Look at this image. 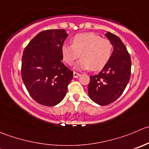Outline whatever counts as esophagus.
<instances>
[{
	"instance_id": "34e87169",
	"label": "esophagus",
	"mask_w": 149,
	"mask_h": 149,
	"mask_svg": "<svg viewBox=\"0 0 149 149\" xmlns=\"http://www.w3.org/2000/svg\"><path fill=\"white\" fill-rule=\"evenodd\" d=\"M81 76V74L79 73H77V72H73V77L74 78H78Z\"/></svg>"
}]
</instances>
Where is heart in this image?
I'll list each match as a JSON object with an SVG mask.
<instances>
[{"label":"heart","mask_w":149,"mask_h":149,"mask_svg":"<svg viewBox=\"0 0 149 149\" xmlns=\"http://www.w3.org/2000/svg\"><path fill=\"white\" fill-rule=\"evenodd\" d=\"M113 45L110 40L92 33H79L72 38V44H65L61 52L63 60L73 65L81 54L77 68L100 70L105 67L113 54Z\"/></svg>","instance_id":"obj_1"}]
</instances>
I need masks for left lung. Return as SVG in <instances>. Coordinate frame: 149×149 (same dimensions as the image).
I'll return each instance as SVG.
<instances>
[{"mask_svg":"<svg viewBox=\"0 0 149 149\" xmlns=\"http://www.w3.org/2000/svg\"><path fill=\"white\" fill-rule=\"evenodd\" d=\"M105 36L113 45V54L102 70L90 76L88 94L100 105L114 102L125 91L131 75V58L126 47L116 35L108 32Z\"/></svg>","mask_w":149,"mask_h":149,"instance_id":"obj_1","label":"left lung"}]
</instances>
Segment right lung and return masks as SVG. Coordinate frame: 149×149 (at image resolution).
<instances>
[{
	"label": "right lung",
	"mask_w": 149,
	"mask_h": 149,
	"mask_svg": "<svg viewBox=\"0 0 149 149\" xmlns=\"http://www.w3.org/2000/svg\"><path fill=\"white\" fill-rule=\"evenodd\" d=\"M68 36L64 29L44 30L23 52L22 79L32 98L41 105L61 102L73 78V72L62 63L61 49Z\"/></svg>",
	"instance_id": "right-lung-1"
}]
</instances>
